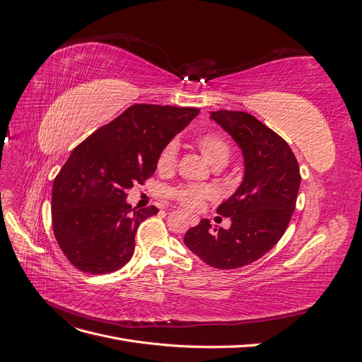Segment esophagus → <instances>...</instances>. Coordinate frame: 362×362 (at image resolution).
I'll return each mask as SVG.
<instances>
[{"instance_id":"1","label":"esophagus","mask_w":362,"mask_h":362,"mask_svg":"<svg viewBox=\"0 0 362 362\" xmlns=\"http://www.w3.org/2000/svg\"><path fill=\"white\" fill-rule=\"evenodd\" d=\"M189 222H190V225H192V226L198 225V222H199V217H198V216H189Z\"/></svg>"}]
</instances>
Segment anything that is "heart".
<instances>
[{
  "instance_id": "heart-1",
  "label": "heart",
  "mask_w": 362,
  "mask_h": 362,
  "mask_svg": "<svg viewBox=\"0 0 362 362\" xmlns=\"http://www.w3.org/2000/svg\"><path fill=\"white\" fill-rule=\"evenodd\" d=\"M194 146L202 154V157L211 164L213 168L218 169L225 166L228 160L231 158L233 149L231 145L228 144V140L222 137L221 134L213 133V131H204V133L196 134ZM178 158V148L177 145L170 141L164 146L157 157V170L160 173H169L173 170L175 164H177ZM169 196L178 202L181 206L187 208V210H198L205 201L211 199L214 193L208 187H198V185H180L169 192Z\"/></svg>"
}]
</instances>
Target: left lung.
Segmentation results:
<instances>
[{"mask_svg": "<svg viewBox=\"0 0 362 362\" xmlns=\"http://www.w3.org/2000/svg\"><path fill=\"white\" fill-rule=\"evenodd\" d=\"M211 119L233 136L245 157V178L237 192L218 205L231 217L228 229H211L202 218L184 243L214 269L233 270L259 259L286 233L296 208L300 170L291 148L275 131L246 112L218 110Z\"/></svg>", "mask_w": 362, "mask_h": 362, "instance_id": "8db88e82", "label": "left lung"}]
</instances>
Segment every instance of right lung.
<instances>
[{
  "instance_id": "1",
  "label": "right lung",
  "mask_w": 362,
  "mask_h": 362,
  "mask_svg": "<svg viewBox=\"0 0 362 362\" xmlns=\"http://www.w3.org/2000/svg\"><path fill=\"white\" fill-rule=\"evenodd\" d=\"M193 107L134 104L76 146L52 184L54 237L71 264L92 275L124 267L134 235L158 208L127 204V190L145 184L172 137L190 124Z\"/></svg>"
}]
</instances>
